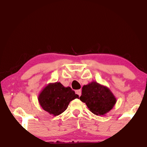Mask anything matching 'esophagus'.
Instances as JSON below:
<instances>
[{
	"instance_id": "esophagus-1",
	"label": "esophagus",
	"mask_w": 147,
	"mask_h": 147,
	"mask_svg": "<svg viewBox=\"0 0 147 147\" xmlns=\"http://www.w3.org/2000/svg\"><path fill=\"white\" fill-rule=\"evenodd\" d=\"M76 94H77L79 96H81V94H82V91H81V90H80V89H79V90H76Z\"/></svg>"
}]
</instances>
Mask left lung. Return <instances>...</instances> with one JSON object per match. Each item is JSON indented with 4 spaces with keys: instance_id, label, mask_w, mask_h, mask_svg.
Wrapping results in <instances>:
<instances>
[{
    "instance_id": "obj_1",
    "label": "left lung",
    "mask_w": 147,
    "mask_h": 147,
    "mask_svg": "<svg viewBox=\"0 0 147 147\" xmlns=\"http://www.w3.org/2000/svg\"><path fill=\"white\" fill-rule=\"evenodd\" d=\"M80 99L96 115H105L113 108L117 102L110 88L95 81L83 85Z\"/></svg>"
}]
</instances>
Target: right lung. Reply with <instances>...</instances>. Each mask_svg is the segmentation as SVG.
<instances>
[{
	"label": "right lung",
	"mask_w": 147,
	"mask_h": 147,
	"mask_svg": "<svg viewBox=\"0 0 147 147\" xmlns=\"http://www.w3.org/2000/svg\"><path fill=\"white\" fill-rule=\"evenodd\" d=\"M78 97L71 87L55 82L49 83L42 89L39 94L38 101L45 111L57 116L67 108L71 100Z\"/></svg>",
	"instance_id": "right-lung-1"
}]
</instances>
